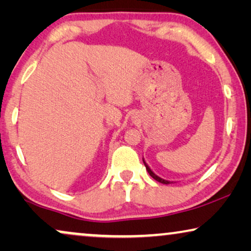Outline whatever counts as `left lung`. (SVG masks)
Here are the masks:
<instances>
[{
	"label": "left lung",
	"instance_id": "8db88e82",
	"mask_svg": "<svg viewBox=\"0 0 251 251\" xmlns=\"http://www.w3.org/2000/svg\"><path fill=\"white\" fill-rule=\"evenodd\" d=\"M143 162H144V164H145V167H146V170H147V173L150 174V176H151V177L154 178V179H155L156 181H159V183H162V184H166V185H168V184H171V181H169V180H166V179H163V178H161V177L157 176V175L154 174L153 171H152V169H151V168H150L149 164H147V163L145 162V160H144V157H143Z\"/></svg>",
	"mask_w": 251,
	"mask_h": 251
}]
</instances>
